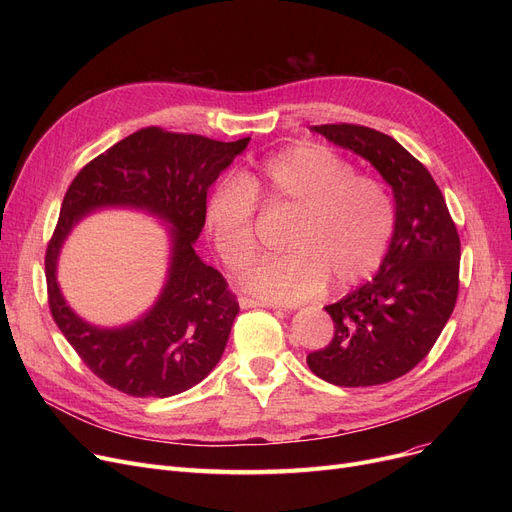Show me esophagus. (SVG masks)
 I'll return each mask as SVG.
<instances>
[{
  "label": "esophagus",
  "mask_w": 512,
  "mask_h": 512,
  "mask_svg": "<svg viewBox=\"0 0 512 512\" xmlns=\"http://www.w3.org/2000/svg\"><path fill=\"white\" fill-rule=\"evenodd\" d=\"M238 305L242 309H255V307H272L270 303H263V301H257V299H251V297H238Z\"/></svg>",
  "instance_id": "1"
}]
</instances>
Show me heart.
<instances>
[{
	"instance_id": "obj_1",
	"label": "heart",
	"mask_w": 512,
	"mask_h": 512,
	"mask_svg": "<svg viewBox=\"0 0 512 512\" xmlns=\"http://www.w3.org/2000/svg\"><path fill=\"white\" fill-rule=\"evenodd\" d=\"M257 199L294 213L284 236L288 253L255 267L245 282L270 303L313 299L330 280L340 290L365 282L382 265L396 226L394 199L380 180L357 176L351 161L328 147H292L240 178H224L205 203L215 251L234 274L259 253Z\"/></svg>"
}]
</instances>
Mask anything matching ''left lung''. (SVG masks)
I'll list each match as a JSON object with an SVG mask.
<instances>
[{
  "instance_id": "8db88e82",
  "label": "left lung",
  "mask_w": 512,
  "mask_h": 512,
  "mask_svg": "<svg viewBox=\"0 0 512 512\" xmlns=\"http://www.w3.org/2000/svg\"><path fill=\"white\" fill-rule=\"evenodd\" d=\"M367 159L392 186L396 226L378 274L326 311L334 338L307 355L334 386L365 388L409 373L432 351L459 294L461 238L432 174L388 134L359 124L311 126Z\"/></svg>"
}]
</instances>
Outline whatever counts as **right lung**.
I'll return each mask as SVG.
<instances>
[{
    "label": "right lung",
    "instance_id": "obj_1",
    "mask_svg": "<svg viewBox=\"0 0 512 512\" xmlns=\"http://www.w3.org/2000/svg\"><path fill=\"white\" fill-rule=\"evenodd\" d=\"M249 141L222 143L149 126L97 155L68 186L45 253L49 309L78 357L107 386L128 396L168 398L197 386L222 359L238 301L193 245L205 226L209 186ZM101 206L143 208L173 226L171 267L160 299L143 318L112 331L80 320L55 278L63 240Z\"/></svg>",
    "mask_w": 512,
    "mask_h": 512
}]
</instances>
